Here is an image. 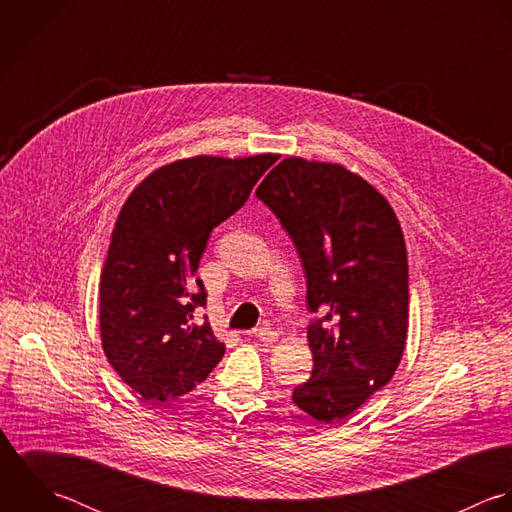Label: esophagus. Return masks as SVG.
<instances>
[{
	"label": "esophagus",
	"mask_w": 512,
	"mask_h": 512,
	"mask_svg": "<svg viewBox=\"0 0 512 512\" xmlns=\"http://www.w3.org/2000/svg\"><path fill=\"white\" fill-rule=\"evenodd\" d=\"M253 336L257 338V340H261L263 344H273L275 340H277V332L273 330V328H267V326H261V328H255L253 330Z\"/></svg>",
	"instance_id": "34e87169"
}]
</instances>
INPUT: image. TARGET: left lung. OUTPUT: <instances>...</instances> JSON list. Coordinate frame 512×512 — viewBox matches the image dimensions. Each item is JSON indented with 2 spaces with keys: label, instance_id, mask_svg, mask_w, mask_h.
I'll list each match as a JSON object with an SVG mask.
<instances>
[{
  "label": "left lung",
  "instance_id": "8db88e82",
  "mask_svg": "<svg viewBox=\"0 0 512 512\" xmlns=\"http://www.w3.org/2000/svg\"><path fill=\"white\" fill-rule=\"evenodd\" d=\"M291 235L307 277L314 368L293 402L338 423L384 388L408 338V253L388 200L340 164L285 158L257 188Z\"/></svg>",
  "mask_w": 512,
  "mask_h": 512
}]
</instances>
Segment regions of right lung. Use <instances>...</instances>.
I'll return each instance as SVG.
<instances>
[{"label": "right lung", "mask_w": 512, "mask_h": 512, "mask_svg": "<svg viewBox=\"0 0 512 512\" xmlns=\"http://www.w3.org/2000/svg\"><path fill=\"white\" fill-rule=\"evenodd\" d=\"M275 154L194 156L146 176L122 205L101 275V340L114 372L148 402L192 392L225 354L196 308L209 233L247 202Z\"/></svg>", "instance_id": "1"}]
</instances>
